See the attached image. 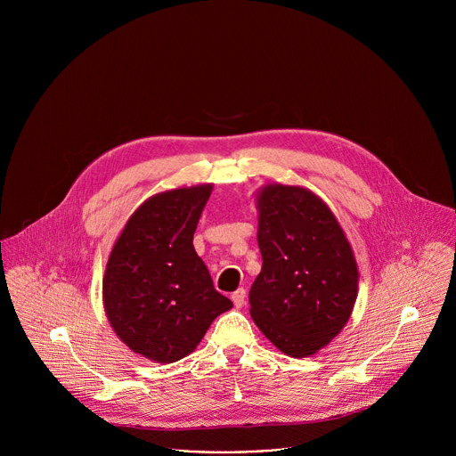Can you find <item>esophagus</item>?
I'll use <instances>...</instances> for the list:
<instances>
[{
    "instance_id": "1",
    "label": "esophagus",
    "mask_w": 456,
    "mask_h": 456,
    "mask_svg": "<svg viewBox=\"0 0 456 456\" xmlns=\"http://www.w3.org/2000/svg\"><path fill=\"white\" fill-rule=\"evenodd\" d=\"M231 299H232V303H234V306H238V308H241L243 306V303H245V289H238L236 292H232V296H231Z\"/></svg>"
}]
</instances>
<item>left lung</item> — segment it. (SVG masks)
<instances>
[{
  "instance_id": "left-lung-1",
  "label": "left lung",
  "mask_w": 456,
  "mask_h": 456,
  "mask_svg": "<svg viewBox=\"0 0 456 456\" xmlns=\"http://www.w3.org/2000/svg\"><path fill=\"white\" fill-rule=\"evenodd\" d=\"M262 273L248 303L257 329L283 354L308 357L350 319L359 273L330 208L305 187L269 183L257 192Z\"/></svg>"
}]
</instances>
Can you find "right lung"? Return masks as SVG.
<instances>
[{"label": "right lung", "instance_id": "obj_1", "mask_svg": "<svg viewBox=\"0 0 456 456\" xmlns=\"http://www.w3.org/2000/svg\"><path fill=\"white\" fill-rule=\"evenodd\" d=\"M211 191L202 183L155 194L129 216L108 257L102 299L111 329L155 362L189 355L232 306L192 247Z\"/></svg>", "mask_w": 456, "mask_h": 456}]
</instances>
